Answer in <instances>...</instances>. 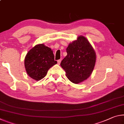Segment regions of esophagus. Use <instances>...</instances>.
Listing matches in <instances>:
<instances>
[{
  "label": "esophagus",
  "mask_w": 124,
  "mask_h": 124,
  "mask_svg": "<svg viewBox=\"0 0 124 124\" xmlns=\"http://www.w3.org/2000/svg\"><path fill=\"white\" fill-rule=\"evenodd\" d=\"M61 61H62V59H60V60H58L57 61V62H58V64H60L61 63Z\"/></svg>",
  "instance_id": "34e87169"
}]
</instances>
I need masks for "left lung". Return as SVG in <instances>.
Instances as JSON below:
<instances>
[{"label":"left lung","instance_id":"8db88e82","mask_svg":"<svg viewBox=\"0 0 124 124\" xmlns=\"http://www.w3.org/2000/svg\"><path fill=\"white\" fill-rule=\"evenodd\" d=\"M67 55L61 66L72 83L78 84L89 77L96 62V54L89 41L83 36L70 43L67 48Z\"/></svg>","mask_w":124,"mask_h":124}]
</instances>
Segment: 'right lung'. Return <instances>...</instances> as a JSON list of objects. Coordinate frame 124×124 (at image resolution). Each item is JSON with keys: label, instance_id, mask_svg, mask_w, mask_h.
<instances>
[{"label": "right lung", "instance_id": "right-lung-1", "mask_svg": "<svg viewBox=\"0 0 124 124\" xmlns=\"http://www.w3.org/2000/svg\"><path fill=\"white\" fill-rule=\"evenodd\" d=\"M57 63L51 49L44 44L36 45L31 48L27 52L24 61L27 74L36 80L44 78L48 70Z\"/></svg>", "mask_w": 124, "mask_h": 124}]
</instances>
